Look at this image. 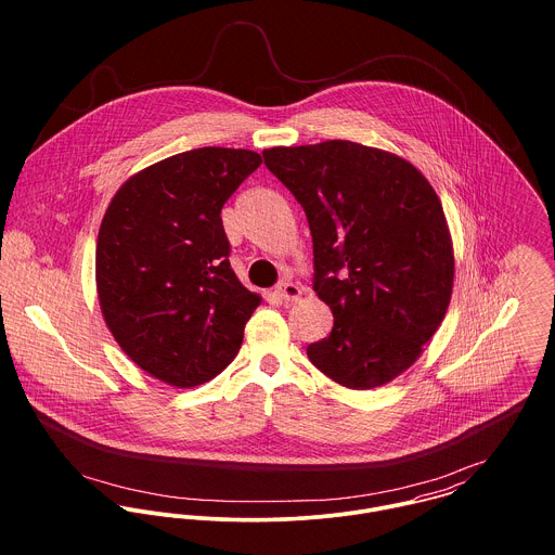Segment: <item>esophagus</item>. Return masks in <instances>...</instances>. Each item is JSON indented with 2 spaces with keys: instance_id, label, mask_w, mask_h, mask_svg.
<instances>
[{
  "instance_id": "obj_1",
  "label": "esophagus",
  "mask_w": 555,
  "mask_h": 555,
  "mask_svg": "<svg viewBox=\"0 0 555 555\" xmlns=\"http://www.w3.org/2000/svg\"><path fill=\"white\" fill-rule=\"evenodd\" d=\"M275 295L280 299H284V301H297L301 297V288L295 282H291V280H282L278 284V288H275Z\"/></svg>"
}]
</instances>
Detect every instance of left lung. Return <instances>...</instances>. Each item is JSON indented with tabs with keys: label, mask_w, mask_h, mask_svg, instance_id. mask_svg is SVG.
<instances>
[{
	"label": "left lung",
	"mask_w": 555,
	"mask_h": 555,
	"mask_svg": "<svg viewBox=\"0 0 555 555\" xmlns=\"http://www.w3.org/2000/svg\"><path fill=\"white\" fill-rule=\"evenodd\" d=\"M262 158L306 211L312 284L333 312L310 361L348 389L393 380L451 301L455 262L438 194L410 162L350 141L273 147Z\"/></svg>",
	"instance_id": "obj_1"
}]
</instances>
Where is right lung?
<instances>
[{
  "label": "right lung",
  "instance_id": "obj_1",
  "mask_svg": "<svg viewBox=\"0 0 555 555\" xmlns=\"http://www.w3.org/2000/svg\"><path fill=\"white\" fill-rule=\"evenodd\" d=\"M262 164L247 150L201 147L130 177L95 245L104 320L121 350L172 387L216 378L260 306L231 269L222 207Z\"/></svg>",
  "mask_w": 555,
  "mask_h": 555
}]
</instances>
